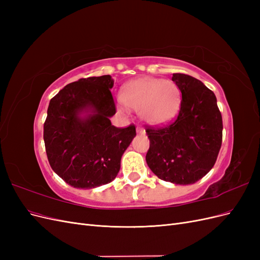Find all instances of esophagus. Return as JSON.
Listing matches in <instances>:
<instances>
[{"instance_id":"34e87169","label":"esophagus","mask_w":260,"mask_h":260,"mask_svg":"<svg viewBox=\"0 0 260 260\" xmlns=\"http://www.w3.org/2000/svg\"><path fill=\"white\" fill-rule=\"evenodd\" d=\"M137 132L140 133V135H144L145 130H144L143 127H141V125H138V127H137Z\"/></svg>"}]
</instances>
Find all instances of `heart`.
Wrapping results in <instances>:
<instances>
[{"mask_svg":"<svg viewBox=\"0 0 260 260\" xmlns=\"http://www.w3.org/2000/svg\"><path fill=\"white\" fill-rule=\"evenodd\" d=\"M121 99L128 107L140 113L142 119L152 124L168 122L180 106V91L170 80L141 78L124 86Z\"/></svg>","mask_w":260,"mask_h":260,"instance_id":"heart-1","label":"heart"}]
</instances>
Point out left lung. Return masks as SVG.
Here are the masks:
<instances>
[{
	"instance_id": "left-lung-1",
	"label": "left lung",
	"mask_w": 260,
	"mask_h": 260,
	"mask_svg": "<svg viewBox=\"0 0 260 260\" xmlns=\"http://www.w3.org/2000/svg\"><path fill=\"white\" fill-rule=\"evenodd\" d=\"M182 93L180 111L171 122L146 125L149 148L146 162L159 179L191 184L214 167L222 143V116L216 95L202 81L174 74Z\"/></svg>"
}]
</instances>
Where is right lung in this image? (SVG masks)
Returning <instances> with one entry per match:
<instances>
[{"mask_svg": "<svg viewBox=\"0 0 260 260\" xmlns=\"http://www.w3.org/2000/svg\"><path fill=\"white\" fill-rule=\"evenodd\" d=\"M109 76L82 78L67 84L51 101L43 127L52 169L76 188L107 184L117 177L123 152L136 137V125L117 128ZM90 109L92 114L80 118Z\"/></svg>", "mask_w": 260, "mask_h": 260, "instance_id": "right-lung-1", "label": "right lung"}]
</instances>
